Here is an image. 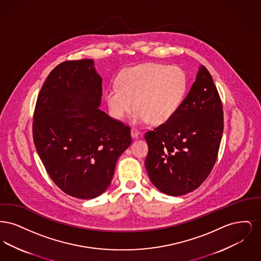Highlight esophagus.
Listing matches in <instances>:
<instances>
[{
  "instance_id": "1",
  "label": "esophagus",
  "mask_w": 261,
  "mask_h": 261,
  "mask_svg": "<svg viewBox=\"0 0 261 261\" xmlns=\"http://www.w3.org/2000/svg\"><path fill=\"white\" fill-rule=\"evenodd\" d=\"M140 135V131L136 129V128H132L131 129V136L132 138H138Z\"/></svg>"
}]
</instances>
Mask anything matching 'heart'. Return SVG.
Here are the masks:
<instances>
[{
    "label": "heart",
    "mask_w": 261,
    "mask_h": 261,
    "mask_svg": "<svg viewBox=\"0 0 261 261\" xmlns=\"http://www.w3.org/2000/svg\"><path fill=\"white\" fill-rule=\"evenodd\" d=\"M188 76L178 66L146 63L123 70L117 87L109 88L105 98L112 117L121 119L131 111L134 123L161 125L171 119L182 106Z\"/></svg>",
    "instance_id": "obj_1"
}]
</instances>
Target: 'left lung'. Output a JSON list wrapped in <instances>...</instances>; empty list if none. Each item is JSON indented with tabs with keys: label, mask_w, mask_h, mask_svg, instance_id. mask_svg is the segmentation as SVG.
I'll list each match as a JSON object with an SVG mask.
<instances>
[{
	"label": "left lung",
	"mask_w": 261,
	"mask_h": 261,
	"mask_svg": "<svg viewBox=\"0 0 261 261\" xmlns=\"http://www.w3.org/2000/svg\"><path fill=\"white\" fill-rule=\"evenodd\" d=\"M223 109L211 73L199 65L196 80L171 119L145 134V166L158 190L178 197L198 189L217 159Z\"/></svg>",
	"instance_id": "left-lung-1"
}]
</instances>
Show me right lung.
<instances>
[{"instance_id": "obj_1", "label": "right lung", "mask_w": 261, "mask_h": 261, "mask_svg": "<svg viewBox=\"0 0 261 261\" xmlns=\"http://www.w3.org/2000/svg\"><path fill=\"white\" fill-rule=\"evenodd\" d=\"M102 79L93 60L62 62L38 96L33 140L55 184L77 199L111 185L116 162L131 145L130 128L99 109Z\"/></svg>"}]
</instances>
